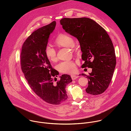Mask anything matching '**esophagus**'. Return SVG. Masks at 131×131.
Masks as SVG:
<instances>
[{
    "mask_svg": "<svg viewBox=\"0 0 131 131\" xmlns=\"http://www.w3.org/2000/svg\"><path fill=\"white\" fill-rule=\"evenodd\" d=\"M71 77L72 80H76L79 77V76L77 75H76V74H72L71 76Z\"/></svg>",
    "mask_w": 131,
    "mask_h": 131,
    "instance_id": "34e87169",
    "label": "esophagus"
}]
</instances>
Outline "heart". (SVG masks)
I'll return each instance as SVG.
<instances>
[{
	"label": "heart",
	"mask_w": 131,
	"mask_h": 131,
	"mask_svg": "<svg viewBox=\"0 0 131 131\" xmlns=\"http://www.w3.org/2000/svg\"><path fill=\"white\" fill-rule=\"evenodd\" d=\"M55 43L59 47L72 48L74 45V42L72 37L66 34L59 35L55 40ZM45 53L48 60L51 62H55L57 60V52L51 45H47L45 48ZM58 70L66 73H72L76 71L77 68L76 63L73 61H63L58 64Z\"/></svg>",
	"instance_id": "heart-1"
}]
</instances>
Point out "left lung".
<instances>
[{"mask_svg": "<svg viewBox=\"0 0 131 131\" xmlns=\"http://www.w3.org/2000/svg\"><path fill=\"white\" fill-rule=\"evenodd\" d=\"M66 32L76 37L79 42L82 67L92 68L85 91L91 95L103 93L108 87L116 65L114 47L106 31L95 21L87 17L63 18L60 21Z\"/></svg>", "mask_w": 131, "mask_h": 131, "instance_id": "1", "label": "left lung"}]
</instances>
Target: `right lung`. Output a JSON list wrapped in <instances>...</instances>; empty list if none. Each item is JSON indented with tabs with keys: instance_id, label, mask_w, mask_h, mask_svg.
I'll use <instances>...</instances> for the list:
<instances>
[{
	"instance_id": "add662e5",
	"label": "right lung",
	"mask_w": 131,
	"mask_h": 131,
	"mask_svg": "<svg viewBox=\"0 0 131 131\" xmlns=\"http://www.w3.org/2000/svg\"><path fill=\"white\" fill-rule=\"evenodd\" d=\"M56 22L33 32L24 42L21 53V66L27 82L36 94L48 103L59 105L68 98L66 86L72 81L68 74L57 80L59 72L52 68L45 53L50 34ZM54 77L53 80L52 78Z\"/></svg>"
}]
</instances>
